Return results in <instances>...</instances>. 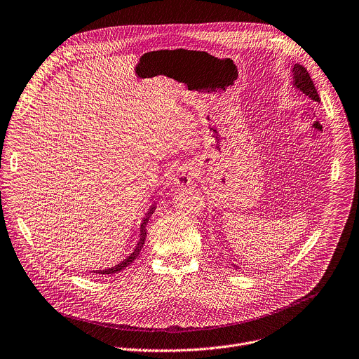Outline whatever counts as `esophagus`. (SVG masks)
<instances>
[{"instance_id":"1","label":"esophagus","mask_w":359,"mask_h":359,"mask_svg":"<svg viewBox=\"0 0 359 359\" xmlns=\"http://www.w3.org/2000/svg\"><path fill=\"white\" fill-rule=\"evenodd\" d=\"M193 177H194L193 168L190 165H182V166L172 168L168 172L165 184L170 187H184L193 182Z\"/></svg>"}]
</instances>
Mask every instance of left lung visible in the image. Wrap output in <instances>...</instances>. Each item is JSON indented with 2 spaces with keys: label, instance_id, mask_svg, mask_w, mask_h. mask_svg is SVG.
Masks as SVG:
<instances>
[{
  "label": "left lung",
  "instance_id": "obj_1",
  "mask_svg": "<svg viewBox=\"0 0 359 359\" xmlns=\"http://www.w3.org/2000/svg\"><path fill=\"white\" fill-rule=\"evenodd\" d=\"M292 86L293 88L296 90V93H300L303 94L304 97L313 100V101H317L320 102V97H318V93L313 84V80L309 74V72L306 70V67H303L302 65L296 63L293 66V80H292ZM232 266L235 269H240V266L238 265H233Z\"/></svg>",
  "mask_w": 359,
  "mask_h": 359
}]
</instances>
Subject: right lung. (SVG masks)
<instances>
[{
	"label": "right lung",
	"mask_w": 359,
	"mask_h": 359,
	"mask_svg": "<svg viewBox=\"0 0 359 359\" xmlns=\"http://www.w3.org/2000/svg\"><path fill=\"white\" fill-rule=\"evenodd\" d=\"M154 203H155V201H154ZM155 208H156V205L152 204V205L148 208L147 214L142 217L141 228H140V240H138V243H137L134 251H133L124 261L119 262L118 265L111 266V268H108V269H102V271H93V273H98V275H114V273H118V272L124 271L127 266H130V265L137 259V257L140 255V252H141V250H142V247H144V244H145V238H147V222L149 221V218H151V215L154 214Z\"/></svg>",
	"instance_id": "1"
}]
</instances>
